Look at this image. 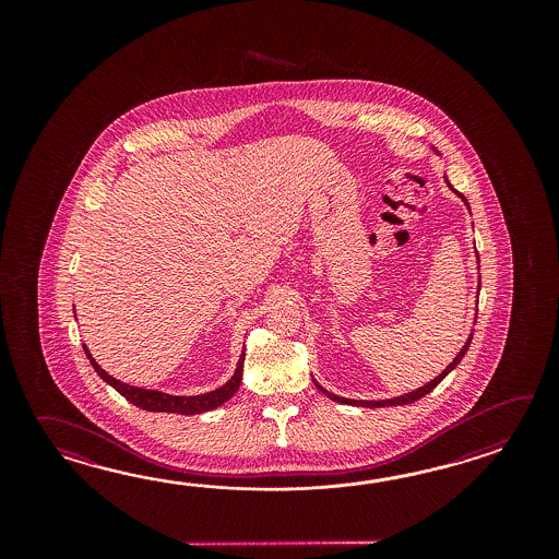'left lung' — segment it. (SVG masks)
I'll return each instance as SVG.
<instances>
[{
  "mask_svg": "<svg viewBox=\"0 0 559 559\" xmlns=\"http://www.w3.org/2000/svg\"><path fill=\"white\" fill-rule=\"evenodd\" d=\"M457 195L464 200L465 203H467V200H465L464 195L457 191ZM469 344H472V340H467V344L462 347V352L457 354V357L453 359L452 364L448 366V368L443 369L441 371L440 376L436 378V380L429 381L428 385H424V388H419V390H416V392L412 393H405V395H400V397H393V400H385V402H357V400H345V397H337V395H333V393L325 392L321 385H318L320 388L321 393H325L330 400H333V402H340V404H349V405H364V407H385V405H405V404H414V402H417V400H421L424 395H428L431 390H436L438 385H440V381L452 371L462 359H464L465 352H467V347H469Z\"/></svg>",
  "mask_w": 559,
  "mask_h": 559,
  "instance_id": "1",
  "label": "left lung"
}]
</instances>
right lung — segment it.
I'll return each instance as SVG.
<instances>
[{
	"label": "right lung",
	"mask_w": 559,
	"mask_h": 559,
	"mask_svg": "<svg viewBox=\"0 0 559 559\" xmlns=\"http://www.w3.org/2000/svg\"><path fill=\"white\" fill-rule=\"evenodd\" d=\"M85 356L90 357V364L94 366L95 373L107 381L116 392L121 393L128 402H131L142 409L147 412H169V414H181V416H193V414H202V412H210L217 405L227 402L234 393L238 392L239 383H241V371H243V359H246V352H241L239 357L238 369L231 376V380L227 381L226 385L217 388L215 392L203 393V395H191V397H183V395H167V393L154 392V390H142V388H133L128 383L107 376L104 369L95 364L94 357L90 356L87 347L84 345Z\"/></svg>",
	"instance_id": "add662e5"
}]
</instances>
